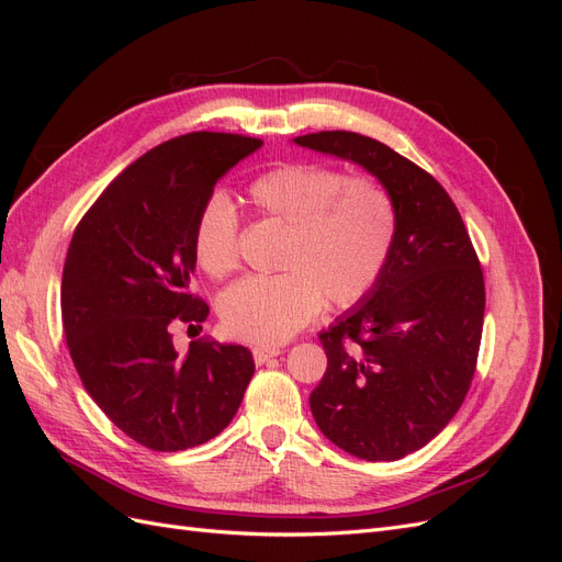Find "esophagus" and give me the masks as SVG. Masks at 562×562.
<instances>
[{
	"instance_id": "obj_1",
	"label": "esophagus",
	"mask_w": 562,
	"mask_h": 562,
	"mask_svg": "<svg viewBox=\"0 0 562 562\" xmlns=\"http://www.w3.org/2000/svg\"><path fill=\"white\" fill-rule=\"evenodd\" d=\"M281 353V347H271V345H258L252 349V359L258 366H265L267 361L274 359V356Z\"/></svg>"
}]
</instances>
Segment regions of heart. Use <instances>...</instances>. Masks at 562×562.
Returning <instances> with one entry per match:
<instances>
[{
  "label": "heart",
  "mask_w": 562,
  "mask_h": 562,
  "mask_svg": "<svg viewBox=\"0 0 562 562\" xmlns=\"http://www.w3.org/2000/svg\"><path fill=\"white\" fill-rule=\"evenodd\" d=\"M255 213L285 234L281 274L248 277L223 293L220 318L229 335L258 345L285 342L318 316L323 297L353 307L372 293L396 241V206L382 182L312 161H283L246 184ZM194 258L213 279L239 267V213L213 194L196 215Z\"/></svg>",
  "instance_id": "heart-1"
}]
</instances>
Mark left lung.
Instances as JSON below:
<instances>
[{
    "instance_id": "8db88e82",
    "label": "left lung",
    "mask_w": 562,
    "mask_h": 562,
    "mask_svg": "<svg viewBox=\"0 0 562 562\" xmlns=\"http://www.w3.org/2000/svg\"><path fill=\"white\" fill-rule=\"evenodd\" d=\"M375 176L396 206V241L372 293L318 335L326 375L312 391L323 436L368 462L429 443L462 407L485 314V281L464 220L440 182L351 131L295 138Z\"/></svg>"
}]
</instances>
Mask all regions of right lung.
Wrapping results in <instances>:
<instances>
[{
	"label": "right lung",
	"mask_w": 562,
	"mask_h": 562,
	"mask_svg": "<svg viewBox=\"0 0 562 562\" xmlns=\"http://www.w3.org/2000/svg\"><path fill=\"white\" fill-rule=\"evenodd\" d=\"M262 145L196 131L166 140L119 173L67 248L60 312L83 389L119 429L155 452L206 443L239 411L255 372L241 345L201 337L178 356L171 328H199L194 225L232 166Z\"/></svg>",
	"instance_id": "obj_1"
}]
</instances>
